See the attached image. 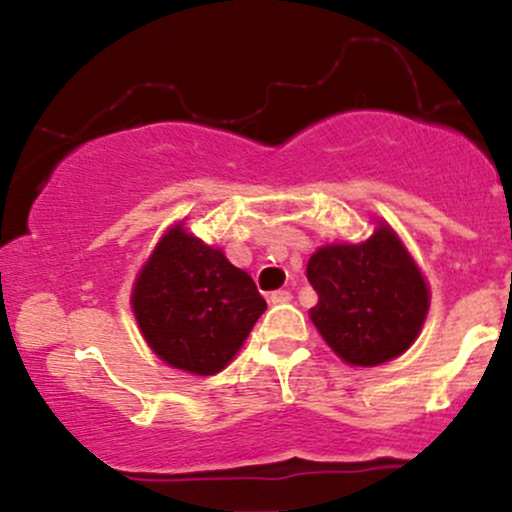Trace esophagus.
I'll return each mask as SVG.
<instances>
[{
    "label": "esophagus",
    "mask_w": 512,
    "mask_h": 512,
    "mask_svg": "<svg viewBox=\"0 0 512 512\" xmlns=\"http://www.w3.org/2000/svg\"><path fill=\"white\" fill-rule=\"evenodd\" d=\"M291 291H286V289H279V291H274V293H269V303L272 305H281V303H289L291 301Z\"/></svg>",
    "instance_id": "obj_1"
}]
</instances>
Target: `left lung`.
Instances as JSON below:
<instances>
[{"label":"left lung","mask_w":512,"mask_h":512,"mask_svg":"<svg viewBox=\"0 0 512 512\" xmlns=\"http://www.w3.org/2000/svg\"><path fill=\"white\" fill-rule=\"evenodd\" d=\"M317 293L310 320L351 366H378L409 349L428 313V286L387 226L366 243L327 245L308 262Z\"/></svg>","instance_id":"left-lung-1"}]
</instances>
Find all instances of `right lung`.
<instances>
[{"label": "right lung", "instance_id": "right-lung-1", "mask_svg": "<svg viewBox=\"0 0 512 512\" xmlns=\"http://www.w3.org/2000/svg\"><path fill=\"white\" fill-rule=\"evenodd\" d=\"M132 308L168 366L214 375L236 356L267 303L250 274L175 226L139 274Z\"/></svg>", "mask_w": 512, "mask_h": 512}]
</instances>
